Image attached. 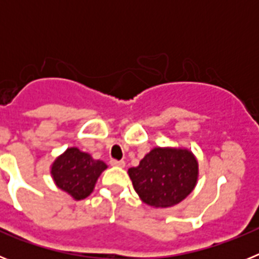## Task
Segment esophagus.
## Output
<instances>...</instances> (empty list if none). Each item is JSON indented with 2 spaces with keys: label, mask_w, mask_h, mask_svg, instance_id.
<instances>
[{
  "label": "esophagus",
  "mask_w": 259,
  "mask_h": 259,
  "mask_svg": "<svg viewBox=\"0 0 259 259\" xmlns=\"http://www.w3.org/2000/svg\"><path fill=\"white\" fill-rule=\"evenodd\" d=\"M110 164L115 167H124V161H116V159H111L110 161Z\"/></svg>",
  "instance_id": "1"
}]
</instances>
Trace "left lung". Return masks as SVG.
I'll return each instance as SVG.
<instances>
[{"label": "left lung", "instance_id": "obj_1", "mask_svg": "<svg viewBox=\"0 0 259 259\" xmlns=\"http://www.w3.org/2000/svg\"><path fill=\"white\" fill-rule=\"evenodd\" d=\"M136 193L154 207L182 202L197 183L198 163L187 149L154 148L128 170Z\"/></svg>", "mask_w": 259, "mask_h": 259}]
</instances>
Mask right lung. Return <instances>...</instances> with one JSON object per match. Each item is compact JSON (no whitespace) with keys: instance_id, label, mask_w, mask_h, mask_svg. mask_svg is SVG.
<instances>
[{"instance_id":"obj_1","label":"right lung","mask_w":259,"mask_h":259,"mask_svg":"<svg viewBox=\"0 0 259 259\" xmlns=\"http://www.w3.org/2000/svg\"><path fill=\"white\" fill-rule=\"evenodd\" d=\"M106 167L104 162L93 159L77 148H70L54 161L52 175L58 188L75 200H83L92 193L98 176Z\"/></svg>"}]
</instances>
